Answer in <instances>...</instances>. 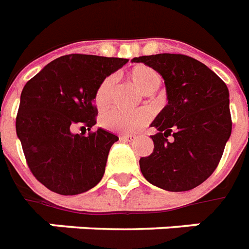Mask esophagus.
<instances>
[{"instance_id": "1", "label": "esophagus", "mask_w": 249, "mask_h": 249, "mask_svg": "<svg viewBox=\"0 0 249 249\" xmlns=\"http://www.w3.org/2000/svg\"><path fill=\"white\" fill-rule=\"evenodd\" d=\"M120 141L132 143V142H134V141H136V136H132V134H123V136H120Z\"/></svg>"}]
</instances>
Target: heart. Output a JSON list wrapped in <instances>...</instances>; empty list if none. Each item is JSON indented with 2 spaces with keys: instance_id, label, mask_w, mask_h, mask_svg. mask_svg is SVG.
<instances>
[{
  "instance_id": "b5f03b06",
  "label": "heart",
  "mask_w": 249,
  "mask_h": 249,
  "mask_svg": "<svg viewBox=\"0 0 249 249\" xmlns=\"http://www.w3.org/2000/svg\"><path fill=\"white\" fill-rule=\"evenodd\" d=\"M128 77L141 91L150 94L155 91L160 86L161 77L154 68L138 64L128 72ZM115 81L112 76H106L95 88L93 95V102L98 111H105L112 103ZM150 121V113L146 109L138 111H124V109L113 108L103 113L101 117L102 126L107 130L117 133H136L143 128Z\"/></svg>"
}]
</instances>
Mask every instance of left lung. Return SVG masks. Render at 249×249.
I'll use <instances>...</instances> for the list:
<instances>
[{
    "label": "left lung",
    "mask_w": 249,
    "mask_h": 249,
    "mask_svg": "<svg viewBox=\"0 0 249 249\" xmlns=\"http://www.w3.org/2000/svg\"><path fill=\"white\" fill-rule=\"evenodd\" d=\"M163 76L168 105L156 116L154 151L141 158L150 183L168 191H187L214 172L231 134L226 84L205 64L183 54L134 58ZM172 137L169 141L167 138Z\"/></svg>",
    "instance_id": "obj_1"
}]
</instances>
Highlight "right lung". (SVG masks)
<instances>
[{"label": "right lung", "mask_w": 249, "mask_h": 249, "mask_svg": "<svg viewBox=\"0 0 249 249\" xmlns=\"http://www.w3.org/2000/svg\"><path fill=\"white\" fill-rule=\"evenodd\" d=\"M128 63L123 58L70 54L53 60L23 88L17 134L32 174L60 195L85 193L101 181L119 137L90 129L97 123L95 88ZM77 126L88 136L75 135Z\"/></svg>", "instance_id": "right-lung-1"}]
</instances>
